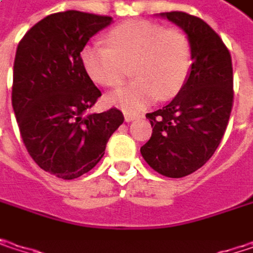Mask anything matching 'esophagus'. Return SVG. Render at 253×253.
Masks as SVG:
<instances>
[{
	"label": "esophagus",
	"instance_id": "34e87169",
	"mask_svg": "<svg viewBox=\"0 0 253 253\" xmlns=\"http://www.w3.org/2000/svg\"><path fill=\"white\" fill-rule=\"evenodd\" d=\"M136 119H139L137 114H130V113H126V114H125V120H126L127 123H130V122H133V120H136Z\"/></svg>",
	"mask_w": 253,
	"mask_h": 253
}]
</instances>
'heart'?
<instances>
[{
    "instance_id": "obj_1",
    "label": "heart",
    "mask_w": 253,
    "mask_h": 253,
    "mask_svg": "<svg viewBox=\"0 0 253 253\" xmlns=\"http://www.w3.org/2000/svg\"><path fill=\"white\" fill-rule=\"evenodd\" d=\"M108 45L93 42L82 49V64L89 77L105 87H117L127 77L136 80L107 96L111 105L126 113H139L160 95L174 96L192 69V43L180 29L133 20L110 30Z\"/></svg>"
}]
</instances>
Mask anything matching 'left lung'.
I'll list each match as a JSON object with an SVG mask.
<instances>
[{
    "instance_id": "8db88e82",
    "label": "left lung",
    "mask_w": 253,
    "mask_h": 253,
    "mask_svg": "<svg viewBox=\"0 0 253 253\" xmlns=\"http://www.w3.org/2000/svg\"><path fill=\"white\" fill-rule=\"evenodd\" d=\"M160 16L189 36L193 63L173 101L146 114L152 136L140 154L160 174L180 178L201 169L224 136L233 107V66L227 46L202 19L183 11Z\"/></svg>"
}]
</instances>
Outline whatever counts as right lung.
Masks as SVG:
<instances>
[{
	"instance_id": "right-lung-1",
	"label": "right lung",
	"mask_w": 253,
	"mask_h": 253,
	"mask_svg": "<svg viewBox=\"0 0 253 253\" xmlns=\"http://www.w3.org/2000/svg\"><path fill=\"white\" fill-rule=\"evenodd\" d=\"M111 17L69 10L46 16L19 42L11 104L33 161L54 176L73 180L104 157L123 113L86 114L101 90L86 73L80 52Z\"/></svg>"
}]
</instances>
